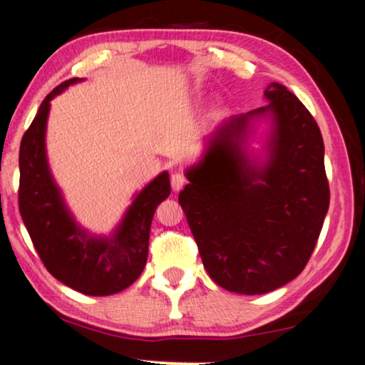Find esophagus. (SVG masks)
<instances>
[{
  "label": "esophagus",
  "instance_id": "34e87169",
  "mask_svg": "<svg viewBox=\"0 0 365 365\" xmlns=\"http://www.w3.org/2000/svg\"><path fill=\"white\" fill-rule=\"evenodd\" d=\"M187 182V179L181 173H175V175L171 176V187L173 190H181L184 187V184Z\"/></svg>",
  "mask_w": 365,
  "mask_h": 365
}]
</instances>
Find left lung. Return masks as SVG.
Returning <instances> with one entry per match:
<instances>
[{"mask_svg":"<svg viewBox=\"0 0 365 365\" xmlns=\"http://www.w3.org/2000/svg\"><path fill=\"white\" fill-rule=\"evenodd\" d=\"M270 103L231 116L189 168L178 200L215 283L239 294H264L299 274L312 255L330 205L324 139L314 116L278 82ZM268 114L269 160L243 150L250 121Z\"/></svg>","mask_w":365,"mask_h":365,"instance_id":"left-lung-1","label":"left lung"}]
</instances>
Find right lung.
<instances>
[{
	"label": "right lung",
	"instance_id": "right-lung-1",
	"mask_svg": "<svg viewBox=\"0 0 365 365\" xmlns=\"http://www.w3.org/2000/svg\"><path fill=\"white\" fill-rule=\"evenodd\" d=\"M64 81L46 95L19 150V212L34 247L53 277L87 296H110L140 277L148 255L150 225L157 207L170 195V176L163 171L142 189L110 237L88 236L53 181L45 152L50 100L71 83Z\"/></svg>",
	"mask_w": 365,
	"mask_h": 365
}]
</instances>
